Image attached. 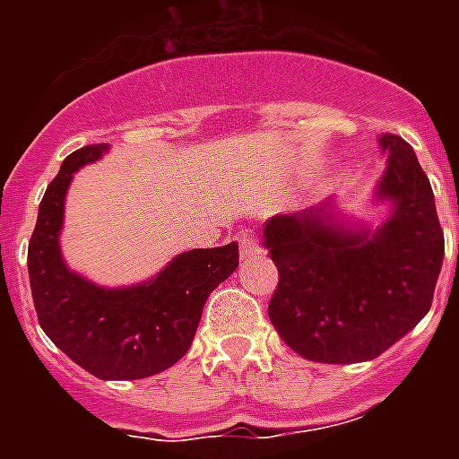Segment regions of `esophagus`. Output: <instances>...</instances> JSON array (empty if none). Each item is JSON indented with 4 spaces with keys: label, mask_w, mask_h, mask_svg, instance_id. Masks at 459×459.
<instances>
[{
    "label": "esophagus",
    "mask_w": 459,
    "mask_h": 459,
    "mask_svg": "<svg viewBox=\"0 0 459 459\" xmlns=\"http://www.w3.org/2000/svg\"><path fill=\"white\" fill-rule=\"evenodd\" d=\"M238 248H241V259H250L253 255H257L259 250V243L255 238L253 232H241L238 234Z\"/></svg>",
    "instance_id": "esophagus-1"
}]
</instances>
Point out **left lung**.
<instances>
[{"mask_svg": "<svg viewBox=\"0 0 459 459\" xmlns=\"http://www.w3.org/2000/svg\"><path fill=\"white\" fill-rule=\"evenodd\" d=\"M388 168L379 197L393 216L375 232L333 225L324 209L275 216L264 246L278 269L269 319L296 354L315 363H360L428 315L444 259L435 193L411 144L379 137Z\"/></svg>", "mask_w": 459, "mask_h": 459, "instance_id": "1", "label": "left lung"}]
</instances>
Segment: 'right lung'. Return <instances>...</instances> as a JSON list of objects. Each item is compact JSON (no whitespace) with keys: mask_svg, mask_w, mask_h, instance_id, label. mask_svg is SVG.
<instances>
[{"mask_svg":"<svg viewBox=\"0 0 459 459\" xmlns=\"http://www.w3.org/2000/svg\"><path fill=\"white\" fill-rule=\"evenodd\" d=\"M105 149L87 144L73 152L40 200L27 250L31 299L48 338L89 375L144 379L190 350L206 299L238 266V246L190 250L153 280L124 290H103L68 271L59 253L64 195L73 172Z\"/></svg>","mask_w":459,"mask_h":459,"instance_id":"1","label":"right lung"}]
</instances>
